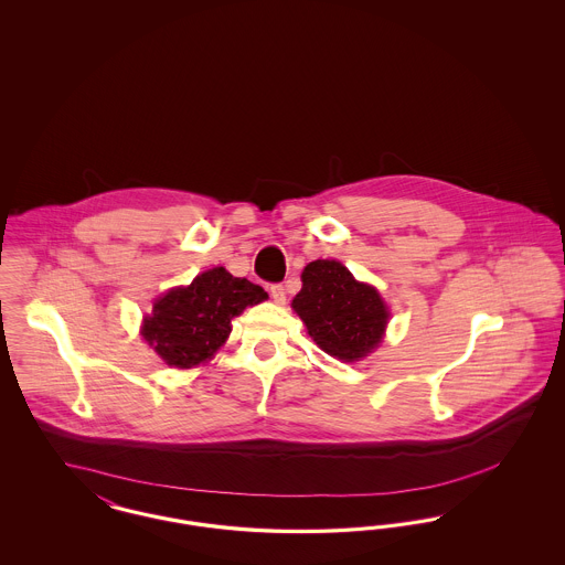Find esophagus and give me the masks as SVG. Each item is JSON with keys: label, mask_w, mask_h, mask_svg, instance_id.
<instances>
[{"label": "esophagus", "mask_w": 565, "mask_h": 565, "mask_svg": "<svg viewBox=\"0 0 565 565\" xmlns=\"http://www.w3.org/2000/svg\"><path fill=\"white\" fill-rule=\"evenodd\" d=\"M270 298L277 302V305H284L286 302V288L281 284H273L270 286Z\"/></svg>", "instance_id": "34e87169"}]
</instances>
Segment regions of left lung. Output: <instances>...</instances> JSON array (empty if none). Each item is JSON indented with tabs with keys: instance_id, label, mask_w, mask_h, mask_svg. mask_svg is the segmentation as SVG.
I'll return each mask as SVG.
<instances>
[{
	"instance_id": "obj_1",
	"label": "left lung",
	"mask_w": 565,
	"mask_h": 565,
	"mask_svg": "<svg viewBox=\"0 0 565 565\" xmlns=\"http://www.w3.org/2000/svg\"><path fill=\"white\" fill-rule=\"evenodd\" d=\"M292 307L313 341L345 362L375 350L390 318L375 288L355 281L337 260H316L305 267Z\"/></svg>"
}]
</instances>
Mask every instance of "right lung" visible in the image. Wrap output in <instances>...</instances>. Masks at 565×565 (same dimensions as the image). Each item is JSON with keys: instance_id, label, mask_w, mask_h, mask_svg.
Masks as SVG:
<instances>
[{"instance_id": "1", "label": "right lung", "mask_w": 565, "mask_h": 565, "mask_svg": "<svg viewBox=\"0 0 565 565\" xmlns=\"http://www.w3.org/2000/svg\"><path fill=\"white\" fill-rule=\"evenodd\" d=\"M265 298L260 286L215 267L196 275L186 288L161 296L141 334L169 366L190 369L224 343L235 316Z\"/></svg>"}]
</instances>
